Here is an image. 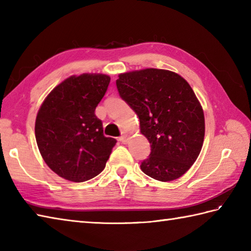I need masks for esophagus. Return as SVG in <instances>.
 Wrapping results in <instances>:
<instances>
[{
    "instance_id": "esophagus-1",
    "label": "esophagus",
    "mask_w": 251,
    "mask_h": 251,
    "mask_svg": "<svg viewBox=\"0 0 251 251\" xmlns=\"http://www.w3.org/2000/svg\"><path fill=\"white\" fill-rule=\"evenodd\" d=\"M120 141L122 142V143H127L128 142V135H122L121 137H120Z\"/></svg>"
}]
</instances>
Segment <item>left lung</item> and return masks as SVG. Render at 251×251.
Returning <instances> with one entry per match:
<instances>
[{"label":"left lung","mask_w":251,"mask_h":251,"mask_svg":"<svg viewBox=\"0 0 251 251\" xmlns=\"http://www.w3.org/2000/svg\"><path fill=\"white\" fill-rule=\"evenodd\" d=\"M116 86L151 145L142 172L163 182L183 176L199 157L205 137L204 111L190 84L178 73L150 68L121 73Z\"/></svg>","instance_id":"obj_1"}]
</instances>
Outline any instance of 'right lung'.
Here are the masks:
<instances>
[{
  "label": "right lung",
  "mask_w": 251,
  "mask_h": 251,
  "mask_svg": "<svg viewBox=\"0 0 251 251\" xmlns=\"http://www.w3.org/2000/svg\"><path fill=\"white\" fill-rule=\"evenodd\" d=\"M110 76L83 73L66 78L41 104L35 120V139L42 157L59 177L84 182L105 167L114 138L103 135L95 114Z\"/></svg>",
  "instance_id": "right-lung-1"
}]
</instances>
